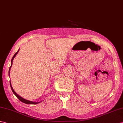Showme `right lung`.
<instances>
[{
  "mask_svg": "<svg viewBox=\"0 0 123 123\" xmlns=\"http://www.w3.org/2000/svg\"><path fill=\"white\" fill-rule=\"evenodd\" d=\"M19 49H19L18 51H17V52L15 54V55H14L13 56L12 59H11V66H10V67L9 68V76H10V71L11 68V67H12L13 60L14 58H15V57L16 56V55H17V54H18V52H19ZM10 84L11 88V90H12V92L13 93V94H15V95L17 96V98H18L20 101H21V102H23V103H24L27 104H38V103H40V102H42V101H41V102H33V101H31L27 100V99H25V98H22V97H21L20 96H19V95H18V94H17V93L15 92V91H14V90L13 89V88H12V85H11V81H10Z\"/></svg>",
  "mask_w": 123,
  "mask_h": 123,
  "instance_id": "obj_1",
  "label": "right lung"
}]
</instances>
